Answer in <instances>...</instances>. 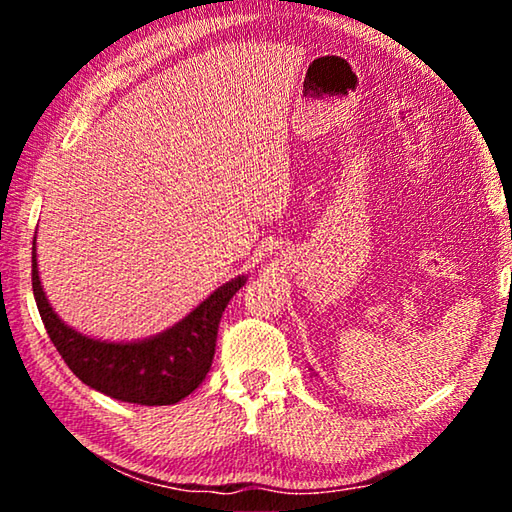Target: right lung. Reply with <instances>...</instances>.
Here are the masks:
<instances>
[{"mask_svg":"<svg viewBox=\"0 0 512 512\" xmlns=\"http://www.w3.org/2000/svg\"><path fill=\"white\" fill-rule=\"evenodd\" d=\"M31 259L40 318L69 370L94 391L142 406L176 404L201 386L214 359L221 314L248 280L246 275L232 277L160 334L135 341H103L67 325L49 305L40 282L36 239Z\"/></svg>","mask_w":512,"mask_h":512,"instance_id":"obj_1","label":"right lung"}]
</instances>
